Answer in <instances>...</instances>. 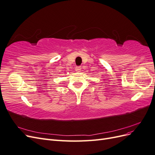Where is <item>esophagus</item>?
Returning a JSON list of instances; mask_svg holds the SVG:
<instances>
[{
  "label": "esophagus",
  "mask_w": 155,
  "mask_h": 155,
  "mask_svg": "<svg viewBox=\"0 0 155 155\" xmlns=\"http://www.w3.org/2000/svg\"><path fill=\"white\" fill-rule=\"evenodd\" d=\"M75 70H76V71L77 72H79L81 70V67L79 66V67H76V68H75Z\"/></svg>",
  "instance_id": "34e87169"
}]
</instances>
